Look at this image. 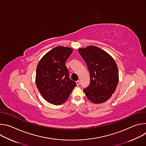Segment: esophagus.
Masks as SVG:
<instances>
[{"label":"esophagus","instance_id":"34e87169","mask_svg":"<svg viewBox=\"0 0 146 146\" xmlns=\"http://www.w3.org/2000/svg\"><path fill=\"white\" fill-rule=\"evenodd\" d=\"M76 84H77V86H79L80 84V81L79 80L76 81Z\"/></svg>","mask_w":146,"mask_h":146}]
</instances>
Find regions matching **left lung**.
I'll return each instance as SVG.
<instances>
[{
    "label": "left lung",
    "instance_id": "8db88e82",
    "mask_svg": "<svg viewBox=\"0 0 146 146\" xmlns=\"http://www.w3.org/2000/svg\"><path fill=\"white\" fill-rule=\"evenodd\" d=\"M78 51L86 62L91 77L90 86L83 91L92 103L105 102L114 94L118 83L115 60L105 51L95 46L78 48Z\"/></svg>",
    "mask_w": 146,
    "mask_h": 146
}]
</instances>
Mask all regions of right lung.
<instances>
[{
	"label": "right lung",
	"mask_w": 146,
	"mask_h": 146,
	"mask_svg": "<svg viewBox=\"0 0 146 146\" xmlns=\"http://www.w3.org/2000/svg\"><path fill=\"white\" fill-rule=\"evenodd\" d=\"M73 50L58 46L41 58L37 66L36 85L41 96L55 105L64 103L68 99L76 82L69 77L66 61Z\"/></svg>",
	"instance_id": "right-lung-1"
}]
</instances>
